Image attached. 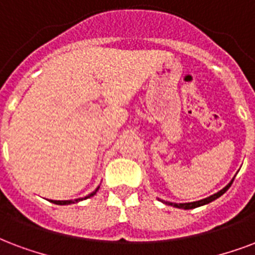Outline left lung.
<instances>
[{
    "mask_svg": "<svg viewBox=\"0 0 255 255\" xmlns=\"http://www.w3.org/2000/svg\"><path fill=\"white\" fill-rule=\"evenodd\" d=\"M235 179V177H234ZM234 179L230 181L229 184L226 185L225 188L221 189V191H218L216 193H214V195H211V196H208V198L206 199H202V200H198V202H191V203H171V202H162L165 203V204H168V206H173V207L176 208H183V210H192V208H196V207H200V206H204V204H208V203L214 202L215 199L221 198L222 195L227 191V189L231 187V184H233V181H234Z\"/></svg>",
    "mask_w": 255,
    "mask_h": 255,
    "instance_id": "obj_1",
    "label": "left lung"
}]
</instances>
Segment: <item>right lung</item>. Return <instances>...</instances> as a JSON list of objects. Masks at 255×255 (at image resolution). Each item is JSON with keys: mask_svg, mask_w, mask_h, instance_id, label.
<instances>
[{"mask_svg": "<svg viewBox=\"0 0 255 255\" xmlns=\"http://www.w3.org/2000/svg\"><path fill=\"white\" fill-rule=\"evenodd\" d=\"M98 189H99V187H98V188H97V189H95L94 192H91V193H90V195H87V196H86V198H84V199H89V198H91V196H94L95 193L98 192ZM80 200H83V198L75 199V200H52V203H55V204H59V206H67V204H72V203H78V202H80Z\"/></svg>", "mask_w": 255, "mask_h": 255, "instance_id": "add662e5", "label": "right lung"}]
</instances>
